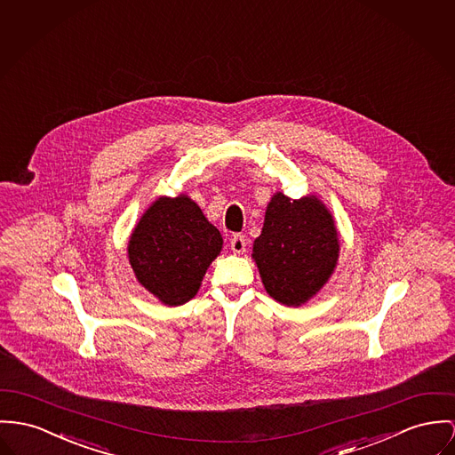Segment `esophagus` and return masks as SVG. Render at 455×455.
Wrapping results in <instances>:
<instances>
[{"instance_id": "34e87169", "label": "esophagus", "mask_w": 455, "mask_h": 455, "mask_svg": "<svg viewBox=\"0 0 455 455\" xmlns=\"http://www.w3.org/2000/svg\"><path fill=\"white\" fill-rule=\"evenodd\" d=\"M245 245H247V239L244 235H234L230 239V249L235 252V254H244Z\"/></svg>"}]
</instances>
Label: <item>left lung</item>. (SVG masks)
<instances>
[{"label": "left lung", "instance_id": "left-lung-1", "mask_svg": "<svg viewBox=\"0 0 455 455\" xmlns=\"http://www.w3.org/2000/svg\"><path fill=\"white\" fill-rule=\"evenodd\" d=\"M338 256V230L322 201L315 196L291 201L282 192L272 197L252 258L274 299L305 305L332 275Z\"/></svg>", "mask_w": 455, "mask_h": 455}]
</instances>
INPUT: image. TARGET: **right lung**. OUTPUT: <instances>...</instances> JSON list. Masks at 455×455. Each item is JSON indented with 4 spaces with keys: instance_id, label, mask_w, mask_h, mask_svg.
Masks as SVG:
<instances>
[{
    "instance_id": "obj_1",
    "label": "right lung",
    "mask_w": 455,
    "mask_h": 455,
    "mask_svg": "<svg viewBox=\"0 0 455 455\" xmlns=\"http://www.w3.org/2000/svg\"><path fill=\"white\" fill-rule=\"evenodd\" d=\"M223 245L221 234L187 196L159 197L143 212L130 244V265L161 303L190 301Z\"/></svg>"
}]
</instances>
